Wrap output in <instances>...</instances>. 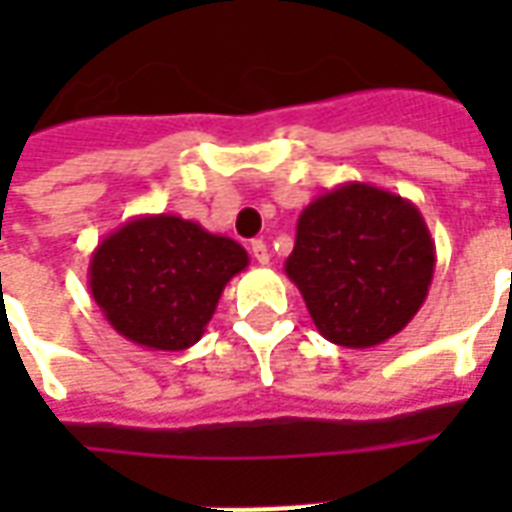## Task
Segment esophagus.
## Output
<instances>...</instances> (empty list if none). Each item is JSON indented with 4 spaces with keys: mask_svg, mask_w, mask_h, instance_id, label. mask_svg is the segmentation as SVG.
Returning <instances> with one entry per match:
<instances>
[{
    "mask_svg": "<svg viewBox=\"0 0 512 512\" xmlns=\"http://www.w3.org/2000/svg\"><path fill=\"white\" fill-rule=\"evenodd\" d=\"M252 257H255L260 266H268V260H271V255H268V246L263 244V241H252Z\"/></svg>",
    "mask_w": 512,
    "mask_h": 512,
    "instance_id": "esophagus-1",
    "label": "esophagus"
}]
</instances>
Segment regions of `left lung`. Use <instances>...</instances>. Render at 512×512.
Returning <instances> with one entry per match:
<instances>
[{
	"label": "left lung",
	"mask_w": 512,
	"mask_h": 512,
	"mask_svg": "<svg viewBox=\"0 0 512 512\" xmlns=\"http://www.w3.org/2000/svg\"><path fill=\"white\" fill-rule=\"evenodd\" d=\"M436 246L411 200L343 183L301 211L285 274L334 345L373 348L403 332L428 296Z\"/></svg>",
	"instance_id": "obj_1"
}]
</instances>
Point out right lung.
<instances>
[{"mask_svg": "<svg viewBox=\"0 0 512 512\" xmlns=\"http://www.w3.org/2000/svg\"><path fill=\"white\" fill-rule=\"evenodd\" d=\"M246 249L175 213H145L90 257V293L117 334L147 351H186L205 334Z\"/></svg>", "mask_w": 512, "mask_h": 512, "instance_id": "add662e5", "label": "right lung"}]
</instances>
